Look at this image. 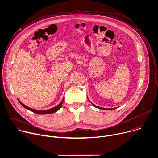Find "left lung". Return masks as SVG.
<instances>
[{
    "mask_svg": "<svg viewBox=\"0 0 158 158\" xmlns=\"http://www.w3.org/2000/svg\"><path fill=\"white\" fill-rule=\"evenodd\" d=\"M91 104H92V105H93V106H94V107L98 108H99V109L105 110H114V109H116V108H101V107H98V106H95V105H93L92 103H91Z\"/></svg>",
    "mask_w": 158,
    "mask_h": 158,
    "instance_id": "left-lung-1",
    "label": "left lung"
}]
</instances>
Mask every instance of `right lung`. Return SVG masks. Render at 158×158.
I'll return each instance as SVG.
<instances>
[{"mask_svg":"<svg viewBox=\"0 0 158 158\" xmlns=\"http://www.w3.org/2000/svg\"><path fill=\"white\" fill-rule=\"evenodd\" d=\"M64 98H63L62 101L60 102V103L58 104L56 106H55V107H54V108H51V109H49V110H44V111H39V110H34V109H31V108H29V107L25 106V105H23V103H22L19 100V102H20V103L25 108H26V109H27V110H30V111H32V112L34 113L39 114H47L53 113L57 111L61 108V105H62V104H63V102H64Z\"/></svg>","mask_w":158,"mask_h":158,"instance_id":"1","label":"right lung"}]
</instances>
